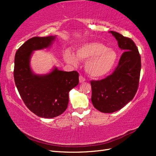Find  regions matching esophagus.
Masks as SVG:
<instances>
[{
    "instance_id": "34e87169",
    "label": "esophagus",
    "mask_w": 156,
    "mask_h": 156,
    "mask_svg": "<svg viewBox=\"0 0 156 156\" xmlns=\"http://www.w3.org/2000/svg\"><path fill=\"white\" fill-rule=\"evenodd\" d=\"M85 81V78L83 77V76H79V82H80V83H82V82H84Z\"/></svg>"
}]
</instances>
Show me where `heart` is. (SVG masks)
Returning <instances> with one entry per match:
<instances>
[{"mask_svg":"<svg viewBox=\"0 0 156 156\" xmlns=\"http://www.w3.org/2000/svg\"><path fill=\"white\" fill-rule=\"evenodd\" d=\"M76 56L70 51H67L64 55L65 60L73 65L78 64L77 58L87 61L85 70L89 76L95 78L105 77L110 74L118 59V55L115 50L108 48L105 44L97 41L81 45L76 49Z\"/></svg>","mask_w":156,"mask_h":156,"instance_id":"b5f03b06","label":"heart"}]
</instances>
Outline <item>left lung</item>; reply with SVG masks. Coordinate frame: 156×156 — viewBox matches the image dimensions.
<instances>
[{"instance_id": "8db88e82", "label": "left lung", "mask_w": 156, "mask_h": 156, "mask_svg": "<svg viewBox=\"0 0 156 156\" xmlns=\"http://www.w3.org/2000/svg\"><path fill=\"white\" fill-rule=\"evenodd\" d=\"M122 53L114 72L101 80L91 81L92 105L98 111L111 113L120 110L136 94L141 71V56L135 43L117 32L109 31Z\"/></svg>"}]
</instances>
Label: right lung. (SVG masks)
<instances>
[{
  "label": "right lung",
  "instance_id": "obj_1",
  "mask_svg": "<svg viewBox=\"0 0 156 156\" xmlns=\"http://www.w3.org/2000/svg\"><path fill=\"white\" fill-rule=\"evenodd\" d=\"M56 36L35 37L25 42L15 57L14 78L22 100L31 112L45 119L60 115L68 107V93L79 83L76 71L64 72L54 67L48 74H37L31 68L36 50L50 47Z\"/></svg>",
  "mask_w": 156,
  "mask_h": 156
}]
</instances>
